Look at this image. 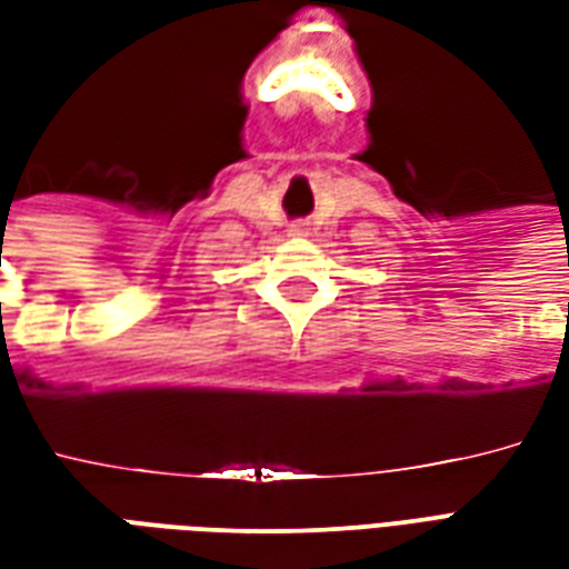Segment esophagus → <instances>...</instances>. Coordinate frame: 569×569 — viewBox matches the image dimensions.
Returning a JSON list of instances; mask_svg holds the SVG:
<instances>
[{"label":"esophagus","mask_w":569,"mask_h":569,"mask_svg":"<svg viewBox=\"0 0 569 569\" xmlns=\"http://www.w3.org/2000/svg\"><path fill=\"white\" fill-rule=\"evenodd\" d=\"M289 234H292V237H305V234H308V224H305V222H292V224H289Z\"/></svg>","instance_id":"esophagus-1"}]
</instances>
